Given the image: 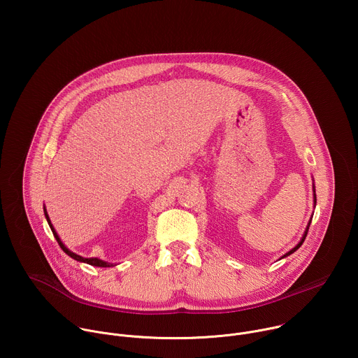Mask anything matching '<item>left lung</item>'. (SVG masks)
Wrapping results in <instances>:
<instances>
[{"instance_id":"obj_1","label":"left lung","mask_w":358,"mask_h":358,"mask_svg":"<svg viewBox=\"0 0 358 358\" xmlns=\"http://www.w3.org/2000/svg\"><path fill=\"white\" fill-rule=\"evenodd\" d=\"M315 198H316V194H315ZM309 227H310V224H309ZM309 227H308V229H306V232H304V235H303V238H301V241H300V242H299V243H297V245H296V246H294V248H293V249H292V250H289V252H287V253H286V255H285V257H283V258H286V257H287V255H290V253H293V252H294V250H297V249H299V248H300V246H301V243H303V242H304V239H306V235H308V231H309Z\"/></svg>"}]
</instances>
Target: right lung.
Returning <instances> with one entry per match:
<instances>
[{
  "instance_id": "obj_1",
  "label": "right lung",
  "mask_w": 358,
  "mask_h": 358,
  "mask_svg": "<svg viewBox=\"0 0 358 358\" xmlns=\"http://www.w3.org/2000/svg\"><path fill=\"white\" fill-rule=\"evenodd\" d=\"M45 217H46V221H48V224H49V227H50V229H52V234H54V236H55V239L58 241V243H59V246L64 249V252L66 253V255H69L71 258H73L75 261H79V262H85V264H89V265H92V266H100V268H108V266H113L112 264H108V262H103V261H100V259H97V258H82V257H79V255H76V253H73V252H71L64 243H62V241L59 239V236H58V234L55 232V229H54V227L50 225V221H49V217H48V214H46V210H45Z\"/></svg>"
}]
</instances>
